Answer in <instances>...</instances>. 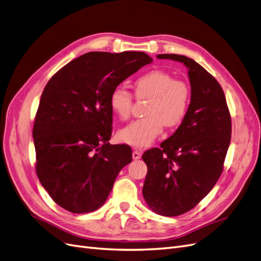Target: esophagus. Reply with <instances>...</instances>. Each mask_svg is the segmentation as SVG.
Returning a JSON list of instances; mask_svg holds the SVG:
<instances>
[{"instance_id": "1", "label": "esophagus", "mask_w": 261, "mask_h": 261, "mask_svg": "<svg viewBox=\"0 0 261 261\" xmlns=\"http://www.w3.org/2000/svg\"><path fill=\"white\" fill-rule=\"evenodd\" d=\"M140 156H141V152L138 151V150H134V151H133V159L138 160V159H140Z\"/></svg>"}]
</instances>
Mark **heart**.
<instances>
[{
	"label": "heart",
	"instance_id": "heart-1",
	"mask_svg": "<svg viewBox=\"0 0 261 261\" xmlns=\"http://www.w3.org/2000/svg\"><path fill=\"white\" fill-rule=\"evenodd\" d=\"M134 85L138 99L150 100L147 117L125 126L117 136L125 144L144 148L153 143L163 126L174 128L184 121L191 103V88L185 82L175 81L171 74L160 69L149 70ZM110 107L117 117L127 120L132 113V93L124 87H115L110 94Z\"/></svg>",
	"mask_w": 261,
	"mask_h": 261
}]
</instances>
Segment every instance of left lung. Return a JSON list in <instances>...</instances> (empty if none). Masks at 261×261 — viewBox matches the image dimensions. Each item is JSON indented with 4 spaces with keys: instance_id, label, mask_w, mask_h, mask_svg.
I'll return each instance as SVG.
<instances>
[{
    "instance_id": "left-lung-1",
    "label": "left lung",
    "mask_w": 261,
    "mask_h": 261,
    "mask_svg": "<svg viewBox=\"0 0 261 261\" xmlns=\"http://www.w3.org/2000/svg\"><path fill=\"white\" fill-rule=\"evenodd\" d=\"M183 63L191 83V103L171 137L143 154L148 172L144 198L153 212L175 217L193 209L216 185L231 141V115L220 84L184 55L158 54Z\"/></svg>"
}]
</instances>
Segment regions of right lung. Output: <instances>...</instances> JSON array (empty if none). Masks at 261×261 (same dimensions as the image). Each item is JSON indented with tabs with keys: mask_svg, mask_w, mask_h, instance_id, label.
I'll list each match as a JSON object with an SVG mask.
<instances>
[{
	"mask_svg": "<svg viewBox=\"0 0 261 261\" xmlns=\"http://www.w3.org/2000/svg\"><path fill=\"white\" fill-rule=\"evenodd\" d=\"M152 62L145 52H88L46 84L35 118L36 172L55 203L73 213L103 204L115 178L132 162V148L110 145V94Z\"/></svg>",
	"mask_w": 261,
	"mask_h": 261,
	"instance_id": "add662e5",
	"label": "right lung"
}]
</instances>
